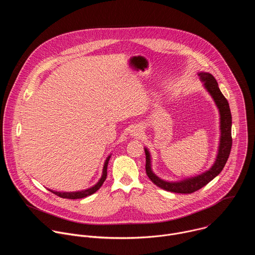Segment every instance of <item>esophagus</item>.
I'll use <instances>...</instances> for the list:
<instances>
[{"mask_svg": "<svg viewBox=\"0 0 255 255\" xmlns=\"http://www.w3.org/2000/svg\"><path fill=\"white\" fill-rule=\"evenodd\" d=\"M143 132H144L143 128L138 125V126H135L134 128H132V130L130 131V135L133 136V137L139 138V137H141V135L143 134Z\"/></svg>", "mask_w": 255, "mask_h": 255, "instance_id": "obj_1", "label": "esophagus"}]
</instances>
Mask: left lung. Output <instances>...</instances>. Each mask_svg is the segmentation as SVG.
Wrapping results in <instances>:
<instances>
[{
    "label": "left lung",
    "instance_id": "left-lung-1",
    "mask_svg": "<svg viewBox=\"0 0 255 255\" xmlns=\"http://www.w3.org/2000/svg\"><path fill=\"white\" fill-rule=\"evenodd\" d=\"M198 76L200 77L201 82L204 83V88L213 98L220 114V141L214 164L208 170L196 176L184 178L177 181H168L158 177L152 171L150 152L146 147L144 148L145 155H146V165H145V169H146L147 176L150 178L153 184H155L160 189L177 194H192L209 184L224 168L232 147V116L228 101L221 93L217 81L211 74L205 71H200Z\"/></svg>",
    "mask_w": 255,
    "mask_h": 255
}]
</instances>
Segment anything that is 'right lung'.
I'll return each instance as SVG.
<instances>
[{"mask_svg": "<svg viewBox=\"0 0 255 255\" xmlns=\"http://www.w3.org/2000/svg\"><path fill=\"white\" fill-rule=\"evenodd\" d=\"M111 158V154L109 155L106 160H105V163H104V167H103V174L100 178V180L98 181V183L93 186L92 188L90 189H87V190H84V191H79V192H55V191H52V190H49L51 193L55 194L56 196L60 197V198H63V199H70V200H75V199H83V198H86L88 196H91L93 195L94 193H96L101 187L102 185L104 184V181L107 177V167H108V163H109V160H110Z\"/></svg>", "mask_w": 255, "mask_h": 255, "instance_id": "obj_1", "label": "right lung"}]
</instances>
